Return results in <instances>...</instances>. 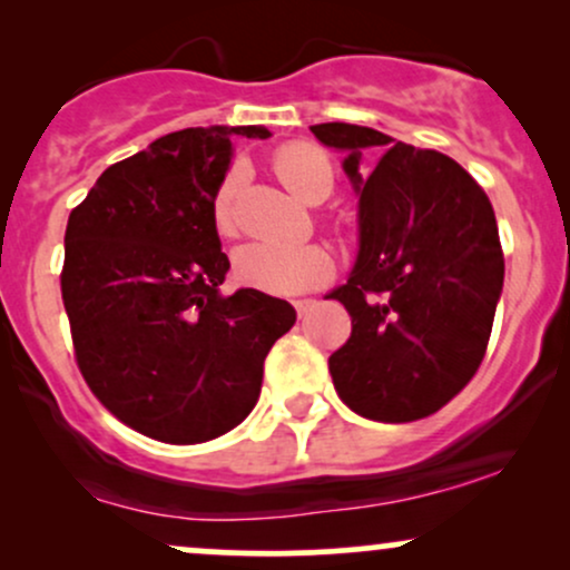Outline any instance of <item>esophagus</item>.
I'll return each instance as SVG.
<instances>
[{
  "label": "esophagus",
  "instance_id": "1",
  "mask_svg": "<svg viewBox=\"0 0 570 570\" xmlns=\"http://www.w3.org/2000/svg\"><path fill=\"white\" fill-rule=\"evenodd\" d=\"M313 307H316V299H297V303H294V311H297L299 318L307 316V313H311Z\"/></svg>",
  "mask_w": 570,
  "mask_h": 570
}]
</instances>
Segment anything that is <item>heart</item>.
<instances>
[{"instance_id":"b5f03b06","label":"heart","mask_w":570,"mask_h":570,"mask_svg":"<svg viewBox=\"0 0 570 570\" xmlns=\"http://www.w3.org/2000/svg\"><path fill=\"white\" fill-rule=\"evenodd\" d=\"M273 171L278 174V179L294 198L311 203V206L330 198L332 187H335V171H332L330 158L322 149L305 141H292L276 149ZM240 181H244V171L233 168L222 179L212 200L214 230L222 238H233L238 233L235 200H238ZM233 273L235 281L246 289L273 294V297H294V294L318 289L335 276V259H332L330 248L318 244L284 248L254 240L233 254Z\"/></svg>"}]
</instances>
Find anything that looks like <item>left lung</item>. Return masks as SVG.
<instances>
[{"instance_id":"left-lung-1","label":"left lung","mask_w":570,"mask_h":570,"mask_svg":"<svg viewBox=\"0 0 570 570\" xmlns=\"http://www.w3.org/2000/svg\"><path fill=\"white\" fill-rule=\"evenodd\" d=\"M343 149L358 195V259L345 305L351 337L330 356L335 391L381 423L434 415L480 370L503 286L495 214L448 155L348 122L311 126ZM364 154L379 160L370 173Z\"/></svg>"}]
</instances>
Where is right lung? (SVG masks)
Instances as JSON below:
<instances>
[{
    "mask_svg": "<svg viewBox=\"0 0 570 570\" xmlns=\"http://www.w3.org/2000/svg\"><path fill=\"white\" fill-rule=\"evenodd\" d=\"M259 126L185 128L115 163L69 214L61 297L85 383L144 436L198 444L254 410L267 351L294 307L219 292L230 259L212 200L233 141Z\"/></svg>",
    "mask_w": 570,
    "mask_h": 570,
    "instance_id": "obj_1",
    "label": "right lung"
}]
</instances>
